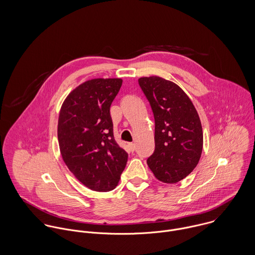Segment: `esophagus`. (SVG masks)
<instances>
[{
    "label": "esophagus",
    "instance_id": "esophagus-1",
    "mask_svg": "<svg viewBox=\"0 0 255 255\" xmlns=\"http://www.w3.org/2000/svg\"><path fill=\"white\" fill-rule=\"evenodd\" d=\"M128 148H129L130 152H134L135 151V144L134 143H129L128 144Z\"/></svg>",
    "mask_w": 255,
    "mask_h": 255
}]
</instances>
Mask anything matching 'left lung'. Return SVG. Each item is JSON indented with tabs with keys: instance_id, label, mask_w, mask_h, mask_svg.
Returning a JSON list of instances; mask_svg holds the SVG:
<instances>
[{
	"instance_id": "obj_1",
	"label": "left lung",
	"mask_w": 255,
	"mask_h": 255,
	"mask_svg": "<svg viewBox=\"0 0 255 255\" xmlns=\"http://www.w3.org/2000/svg\"><path fill=\"white\" fill-rule=\"evenodd\" d=\"M138 83L155 120V151L147 165L158 181L180 182L193 171L201 157L203 132L198 113L173 81L153 75L140 77Z\"/></svg>"
}]
</instances>
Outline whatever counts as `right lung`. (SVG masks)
<instances>
[{"label":"right lung","mask_w":255,"mask_h":255,"mask_svg":"<svg viewBox=\"0 0 255 255\" xmlns=\"http://www.w3.org/2000/svg\"><path fill=\"white\" fill-rule=\"evenodd\" d=\"M121 78L87 80L67 96L59 115L58 140L73 176L95 191L114 189L126 168L128 153L114 138L110 107Z\"/></svg>","instance_id":"right-lung-1"}]
</instances>
